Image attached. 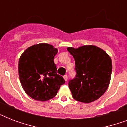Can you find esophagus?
Instances as JSON below:
<instances>
[{
  "mask_svg": "<svg viewBox=\"0 0 127 127\" xmlns=\"http://www.w3.org/2000/svg\"><path fill=\"white\" fill-rule=\"evenodd\" d=\"M63 78H64V79L65 80V81H66V82L67 81V80H68V76H67V75L63 76Z\"/></svg>",
  "mask_w": 127,
  "mask_h": 127,
  "instance_id": "1",
  "label": "esophagus"
}]
</instances>
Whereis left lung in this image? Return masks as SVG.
I'll use <instances>...</instances> for the list:
<instances>
[{
  "mask_svg": "<svg viewBox=\"0 0 127 127\" xmlns=\"http://www.w3.org/2000/svg\"><path fill=\"white\" fill-rule=\"evenodd\" d=\"M75 60V77L68 82L73 98L90 103L98 99L108 88L112 72L110 57L100 48L84 45L68 47Z\"/></svg>",
  "mask_w": 127,
  "mask_h": 127,
  "instance_id": "1",
  "label": "left lung"
}]
</instances>
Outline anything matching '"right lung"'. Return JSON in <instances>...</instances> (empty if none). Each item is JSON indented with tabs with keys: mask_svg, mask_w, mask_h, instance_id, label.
Returning <instances> with one entry per match:
<instances>
[{
	"mask_svg": "<svg viewBox=\"0 0 127 127\" xmlns=\"http://www.w3.org/2000/svg\"><path fill=\"white\" fill-rule=\"evenodd\" d=\"M57 49L47 43L30 47L18 63L20 83L27 94L35 100H49L57 94L65 80L57 73L54 57Z\"/></svg>",
	"mask_w": 127,
	"mask_h": 127,
	"instance_id": "right-lung-1",
	"label": "right lung"
}]
</instances>
